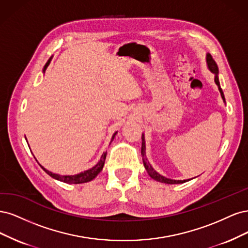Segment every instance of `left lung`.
Wrapping results in <instances>:
<instances>
[{
  "mask_svg": "<svg viewBox=\"0 0 248 248\" xmlns=\"http://www.w3.org/2000/svg\"><path fill=\"white\" fill-rule=\"evenodd\" d=\"M207 65H208V68L211 72H213V73L215 74V78H214V81L215 83H217V85L218 86V90L220 92V94H221V98L225 100V95H223V93H222V90L220 89V85H219V81H218V77H217V74H218V68H217V62H214V60L212 59L211 54H207ZM141 155H142V159H143V164H144V167L145 169L147 171V173L149 174V176L158 181V182H163V183H168V185H178V183H183V182H186L188 181L187 180H173V179H169V178H166L164 176H162L161 174H158L153 167H151V165L149 164V162L147 161L146 158V155H145V140H144V135L142 134V147H141Z\"/></svg>",
  "mask_w": 248,
  "mask_h": 248,
  "instance_id": "8db88e82",
  "label": "left lung"
}]
</instances>
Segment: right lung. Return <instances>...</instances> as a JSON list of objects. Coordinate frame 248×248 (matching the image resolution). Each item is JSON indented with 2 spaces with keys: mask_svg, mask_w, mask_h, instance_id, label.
Segmentation results:
<instances>
[{
  "mask_svg": "<svg viewBox=\"0 0 248 248\" xmlns=\"http://www.w3.org/2000/svg\"><path fill=\"white\" fill-rule=\"evenodd\" d=\"M50 60H51V58L48 60V62H46V65L44 66V70H43V71H45L46 68L48 67L49 62H50ZM115 135H116V133L113 134L112 140L114 139ZM112 140H111V141H112ZM106 155H107V153H104V154L102 155V156H101V159L99 161V163H98L97 165H95L94 167H93L92 169L86 170V171H84V172H81V173L76 174V175H66V176H62V175L54 174V173H52V172H50V171H48V170H46L45 168H43L41 165H40V166L42 167V169H43L47 174H48L49 176H51V177L54 178V179L62 181V182H66V183H74V185H78V183L89 182V181L93 180L95 176H97V175L102 171L103 167H104V164H105Z\"/></svg>",
  "mask_w": 248,
  "mask_h": 248,
  "instance_id": "right-lung-1",
  "label": "right lung"
}]
</instances>
